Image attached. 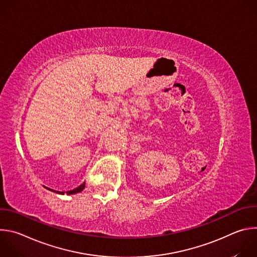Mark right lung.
<instances>
[{
    "instance_id": "right-lung-1",
    "label": "right lung",
    "mask_w": 257,
    "mask_h": 257,
    "mask_svg": "<svg viewBox=\"0 0 257 257\" xmlns=\"http://www.w3.org/2000/svg\"><path fill=\"white\" fill-rule=\"evenodd\" d=\"M84 187H85V182L83 183V184H81L80 186H78L77 188H75V189H73V190H70V191H67L66 193L68 194V195H70V194H75V193H78V192H81L83 189H84ZM47 189H49V190H52V189H50V188H48V187H46ZM53 191V190H52ZM54 192H56V193H59V194H64L65 192H61V191H55L54 190Z\"/></svg>"
}]
</instances>
